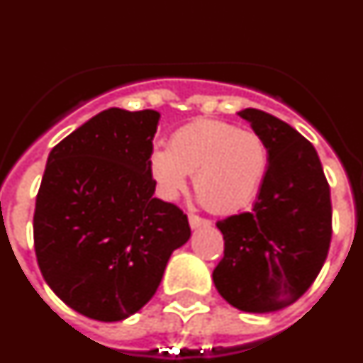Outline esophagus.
I'll list each match as a JSON object with an SVG mask.
<instances>
[{"label":"esophagus","mask_w":363,"mask_h":363,"mask_svg":"<svg viewBox=\"0 0 363 363\" xmlns=\"http://www.w3.org/2000/svg\"><path fill=\"white\" fill-rule=\"evenodd\" d=\"M189 223H191L192 229H198V227H207L211 225L209 220L198 216V214H189Z\"/></svg>","instance_id":"1"}]
</instances>
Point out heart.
<instances>
[{"label":"heart","mask_w":363,"mask_h":363,"mask_svg":"<svg viewBox=\"0 0 363 363\" xmlns=\"http://www.w3.org/2000/svg\"><path fill=\"white\" fill-rule=\"evenodd\" d=\"M149 167L165 200H174L194 174V191L205 207L229 214L258 194L269 169V147L255 130L196 120L172 134L171 147L154 145Z\"/></svg>","instance_id":"obj_1"}]
</instances>
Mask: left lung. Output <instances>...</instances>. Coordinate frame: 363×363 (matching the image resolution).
<instances>
[{"instance_id":"left-lung-1","label":"left lung","mask_w":363,"mask_h":363,"mask_svg":"<svg viewBox=\"0 0 363 363\" xmlns=\"http://www.w3.org/2000/svg\"><path fill=\"white\" fill-rule=\"evenodd\" d=\"M240 116L269 147V169L251 213L220 220L223 258L218 293L243 313L291 306L322 271L333 236L331 191L318 152L289 123L245 108Z\"/></svg>"}]
</instances>
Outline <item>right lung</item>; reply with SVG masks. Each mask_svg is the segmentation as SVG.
Segmentation results:
<instances>
[{"instance_id": "right-lung-1", "label": "right lung", "mask_w": 363, "mask_h": 363, "mask_svg": "<svg viewBox=\"0 0 363 363\" xmlns=\"http://www.w3.org/2000/svg\"><path fill=\"white\" fill-rule=\"evenodd\" d=\"M156 111L107 108L49 154L34 211V249L50 289L86 318L118 322L154 296L187 214L154 198Z\"/></svg>"}]
</instances>
